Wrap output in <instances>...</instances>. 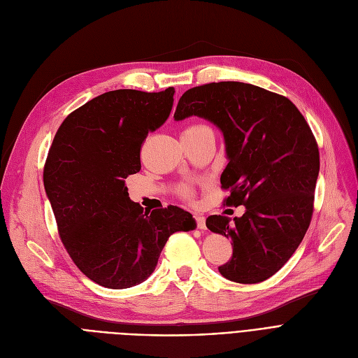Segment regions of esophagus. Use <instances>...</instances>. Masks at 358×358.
<instances>
[{
  "mask_svg": "<svg viewBox=\"0 0 358 358\" xmlns=\"http://www.w3.org/2000/svg\"><path fill=\"white\" fill-rule=\"evenodd\" d=\"M194 219L197 222V228L199 229H206V217L203 215H194Z\"/></svg>",
  "mask_w": 358,
  "mask_h": 358,
  "instance_id": "34e87169",
  "label": "esophagus"
}]
</instances>
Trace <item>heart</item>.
<instances>
[{"label": "heart", "instance_id": "heart-1", "mask_svg": "<svg viewBox=\"0 0 358 358\" xmlns=\"http://www.w3.org/2000/svg\"><path fill=\"white\" fill-rule=\"evenodd\" d=\"M199 127H203V126H201V124H194V126H192V127H189V129H185V130H193V129H199ZM184 194H185V196H190V192L185 189V190H184Z\"/></svg>", "mask_w": 358, "mask_h": 358}]
</instances>
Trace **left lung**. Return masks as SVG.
Masks as SVG:
<instances>
[{"instance_id": "1", "label": "left lung", "mask_w": 358, "mask_h": 358, "mask_svg": "<svg viewBox=\"0 0 358 358\" xmlns=\"http://www.w3.org/2000/svg\"><path fill=\"white\" fill-rule=\"evenodd\" d=\"M192 116L222 131L229 161L220 176L223 189H231L227 204L245 206L234 220H206L234 247L219 273L236 283H259L286 264L309 228L319 174L312 130L289 99L238 81L187 90L174 119Z\"/></svg>"}]
</instances>
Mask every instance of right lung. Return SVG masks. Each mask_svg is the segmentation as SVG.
<instances>
[{
	"mask_svg": "<svg viewBox=\"0 0 358 358\" xmlns=\"http://www.w3.org/2000/svg\"><path fill=\"white\" fill-rule=\"evenodd\" d=\"M161 92L115 90L72 111L49 149L43 182L64 247L77 267L107 289H127L154 273L168 238L196 229L177 206L143 212L124 180L141 169V145L174 104Z\"/></svg>",
	"mask_w": 358,
	"mask_h": 358,
	"instance_id": "1",
	"label": "right lung"
}]
</instances>
